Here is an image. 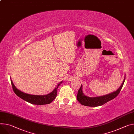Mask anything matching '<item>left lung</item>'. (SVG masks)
Instances as JSON below:
<instances>
[{
  "mask_svg": "<svg viewBox=\"0 0 134 134\" xmlns=\"http://www.w3.org/2000/svg\"><path fill=\"white\" fill-rule=\"evenodd\" d=\"M125 81V76L123 81L122 83L121 84L120 87L117 89L116 91H114L111 93H109L104 96L93 97H90L85 95L83 92V88L81 84V87L78 91L77 94V99L82 105L90 106V107H96L104 105L109 100H111L115 98L119 94L121 89H122L124 82Z\"/></svg>",
  "mask_w": 134,
  "mask_h": 134,
  "instance_id": "8db88e82",
  "label": "left lung"
}]
</instances>
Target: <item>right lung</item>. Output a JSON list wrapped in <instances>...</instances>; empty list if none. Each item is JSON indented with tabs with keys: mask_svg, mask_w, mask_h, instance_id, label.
I'll return each mask as SVG.
<instances>
[{
	"mask_svg": "<svg viewBox=\"0 0 134 134\" xmlns=\"http://www.w3.org/2000/svg\"><path fill=\"white\" fill-rule=\"evenodd\" d=\"M10 82L14 93L20 98L30 104L39 105L48 104L52 103L53 100L55 99L57 97L58 88L60 86V84L63 82V81H62L59 83L54 89L50 93H48L45 95H35L28 94L20 91L16 88L11 79Z\"/></svg>",
	"mask_w": 134,
	"mask_h": 134,
	"instance_id": "obj_1",
	"label": "right lung"
}]
</instances>
